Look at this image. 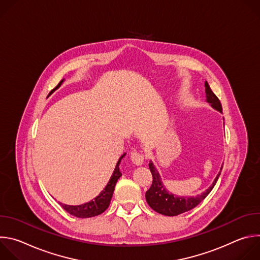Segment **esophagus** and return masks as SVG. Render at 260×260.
Returning <instances> with one entry per match:
<instances>
[{"label": "esophagus", "instance_id": "esophagus-1", "mask_svg": "<svg viewBox=\"0 0 260 260\" xmlns=\"http://www.w3.org/2000/svg\"><path fill=\"white\" fill-rule=\"evenodd\" d=\"M131 159H132V161H133L135 165L141 166V165H143L145 158H144V155H143L141 152L133 151V152L131 153Z\"/></svg>", "mask_w": 260, "mask_h": 260}]
</instances>
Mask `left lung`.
<instances>
[{
  "instance_id": "8db88e82",
  "label": "left lung",
  "mask_w": 260,
  "mask_h": 260,
  "mask_svg": "<svg viewBox=\"0 0 260 260\" xmlns=\"http://www.w3.org/2000/svg\"><path fill=\"white\" fill-rule=\"evenodd\" d=\"M205 87H206V98L207 102L211 104V106L218 110L219 112H222V106L219 101V99L216 96V94L212 91L210 88L208 82H205ZM149 169L153 177L152 185L151 187L146 191V201L148 205L150 206L155 212L166 215V216H177L179 214L187 212L193 208H196L200 203H202L207 196L211 192V190L214 188L215 184L220 176L222 167L220 169L219 174L215 178L213 184L211 186L202 194L198 197H191V198H184V197H174V194L169 193L167 189L165 188L164 184L160 179V175L153 166L152 161L149 162Z\"/></svg>"
}]
</instances>
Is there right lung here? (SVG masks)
<instances>
[{
  "instance_id": "add662e5",
  "label": "right lung",
  "mask_w": 260,
  "mask_h": 260,
  "mask_svg": "<svg viewBox=\"0 0 260 260\" xmlns=\"http://www.w3.org/2000/svg\"><path fill=\"white\" fill-rule=\"evenodd\" d=\"M63 82V79L57 84V86L55 88H53L51 90L50 93H52L55 89H57L61 83ZM125 153L123 155H121V157L118 159V162L114 169V172L111 176L108 184L106 185V187L104 188V190L96 197L94 198L92 201L83 204V205H79V206H69V205H64L61 203H58L68 213H70L71 215L78 217V218H90V217H94L98 216L100 214H102L103 212H105L107 210V208L110 205L111 199H112L113 192H114V188L117 180L121 177V172L119 171V165L121 159L124 157Z\"/></svg>"
}]
</instances>
